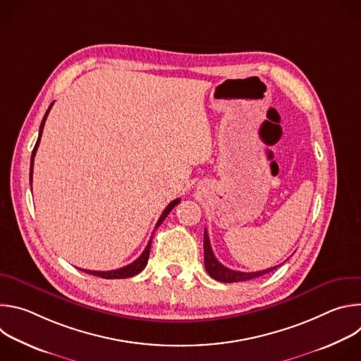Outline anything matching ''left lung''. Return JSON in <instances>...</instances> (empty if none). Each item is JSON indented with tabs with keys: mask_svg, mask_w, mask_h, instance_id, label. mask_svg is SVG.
Masks as SVG:
<instances>
[{
	"mask_svg": "<svg viewBox=\"0 0 361 361\" xmlns=\"http://www.w3.org/2000/svg\"><path fill=\"white\" fill-rule=\"evenodd\" d=\"M204 266L207 273L210 274V277H213L214 280L223 281V283H237V281H247V280H252L260 276H264L273 270H276L279 266L276 267H270L267 270L263 271H255V273H243V271H234L231 269L224 267L217 259L212 250V244H210V238H209V233L207 230H204Z\"/></svg>",
	"mask_w": 361,
	"mask_h": 361,
	"instance_id": "8db88e82",
	"label": "left lung"
}]
</instances>
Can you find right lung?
Returning a JSON list of instances; mask_svg holds the SVG:
<instances>
[{"instance_id":"1","label":"right lung","mask_w":361,"mask_h":361,"mask_svg":"<svg viewBox=\"0 0 361 361\" xmlns=\"http://www.w3.org/2000/svg\"><path fill=\"white\" fill-rule=\"evenodd\" d=\"M51 107H53V102H51V106L48 107V110H47V113H45V116H44V118H42V121H41V126H39V133H38V140H37V142H35V147H34V149H32V154H31V167H30V181L32 183V167H34V157H35V152H37V148H38V145H39V140H41V134H42V128H44V124H45V120H47V116H48V113H49V110H51ZM180 202V198H176L174 201H171L167 207H166V210L163 212V214L160 216V219H159V221H157V224H156V230H157V227H160V224L166 220V217L169 216V213L176 207V205ZM154 234V233H152ZM151 240H152V237L149 238V241H148V244H147V247L144 248V251H142V254L138 257V259L135 260V262H133L131 264H128V266H126V267H121V269H118V270H111V271H91V270H82L84 273H88V274H92V276H97V277H101V279H128V277H133V276H135V274H138L141 270H144V267L147 266V262H148V257H149V248H151Z\"/></svg>"}]
</instances>
